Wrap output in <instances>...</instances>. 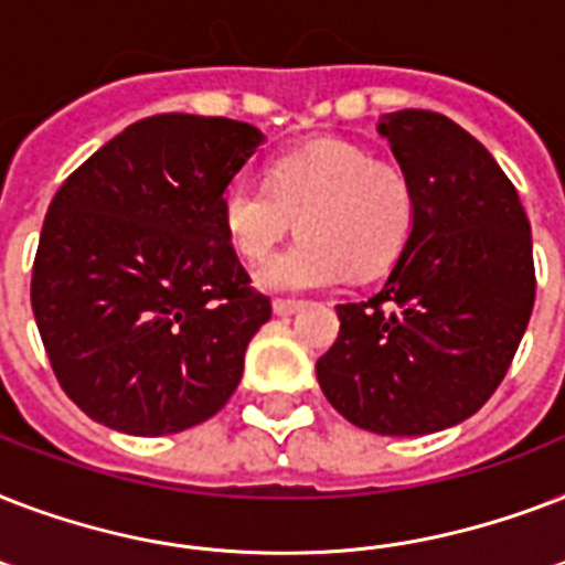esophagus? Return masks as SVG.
<instances>
[{
  "label": "esophagus",
  "mask_w": 565,
  "mask_h": 565,
  "mask_svg": "<svg viewBox=\"0 0 565 565\" xmlns=\"http://www.w3.org/2000/svg\"><path fill=\"white\" fill-rule=\"evenodd\" d=\"M273 308H275V313H278V317H292L296 310L305 308V301H299V299H275Z\"/></svg>",
  "instance_id": "obj_1"
}]
</instances>
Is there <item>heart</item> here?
Returning <instances> with one entry per match:
<instances>
[{"instance_id": "obj_1", "label": "heart", "mask_w": 565, "mask_h": 565, "mask_svg": "<svg viewBox=\"0 0 565 565\" xmlns=\"http://www.w3.org/2000/svg\"><path fill=\"white\" fill-rule=\"evenodd\" d=\"M222 228L246 260H266L299 220L301 239L257 273L266 290L334 287L372 278L402 257L416 222V190L393 161L343 140H319L275 158L266 184L234 181L220 202Z\"/></svg>"}]
</instances>
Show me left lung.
Instances as JSON below:
<instances>
[{"label":"left lung","instance_id":"left-lung-1","mask_svg":"<svg viewBox=\"0 0 565 565\" xmlns=\"http://www.w3.org/2000/svg\"><path fill=\"white\" fill-rule=\"evenodd\" d=\"M377 131L416 190L413 234L384 287L337 305L322 393L372 434L419 437L487 404L534 310L531 222L513 181L443 114L404 108Z\"/></svg>","mask_w":565,"mask_h":565}]
</instances>
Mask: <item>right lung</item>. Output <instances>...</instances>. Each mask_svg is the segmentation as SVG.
<instances>
[{"label":"right lung","instance_id":"obj_1","mask_svg":"<svg viewBox=\"0 0 565 565\" xmlns=\"http://www.w3.org/2000/svg\"><path fill=\"white\" fill-rule=\"evenodd\" d=\"M260 140L237 119L146 117L49 202L31 310L57 384L90 419L179 434L237 390L273 305L239 264L220 202Z\"/></svg>","mask_w":565,"mask_h":565}]
</instances>
